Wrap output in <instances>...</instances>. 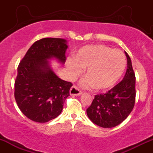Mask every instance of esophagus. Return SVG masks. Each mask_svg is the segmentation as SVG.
I'll use <instances>...</instances> for the list:
<instances>
[{
    "instance_id": "34e87169",
    "label": "esophagus",
    "mask_w": 153,
    "mask_h": 153,
    "mask_svg": "<svg viewBox=\"0 0 153 153\" xmlns=\"http://www.w3.org/2000/svg\"><path fill=\"white\" fill-rule=\"evenodd\" d=\"M70 94H71V95H74V96H79V95L82 94V91L79 90L77 86L73 85L71 87V90H70Z\"/></svg>"
}]
</instances>
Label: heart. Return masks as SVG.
I'll use <instances>...</instances> for the list:
<instances>
[{
  "label": "heart",
  "instance_id": "b5f03b06",
  "mask_svg": "<svg viewBox=\"0 0 153 153\" xmlns=\"http://www.w3.org/2000/svg\"><path fill=\"white\" fill-rule=\"evenodd\" d=\"M72 78L86 69L84 87L106 91L119 81L126 68V58L122 52L103 45H86L78 51L73 59L67 62Z\"/></svg>",
  "mask_w": 153,
  "mask_h": 153
}]
</instances>
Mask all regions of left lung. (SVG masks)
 Listing matches in <instances>:
<instances>
[{"label": "left lung", "instance_id": "left-lung-1", "mask_svg": "<svg viewBox=\"0 0 153 153\" xmlns=\"http://www.w3.org/2000/svg\"><path fill=\"white\" fill-rule=\"evenodd\" d=\"M124 78L106 94L95 96L87 108L88 118L95 124L103 128H111L125 120L134 108L135 103V74L129 56Z\"/></svg>", "mask_w": 153, "mask_h": 153}]
</instances>
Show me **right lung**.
I'll list each match as a JSON object with an SVG mask.
<instances>
[{"instance_id":"right-lung-1","label":"right lung","mask_w":153,"mask_h":153,"mask_svg":"<svg viewBox=\"0 0 153 153\" xmlns=\"http://www.w3.org/2000/svg\"><path fill=\"white\" fill-rule=\"evenodd\" d=\"M66 40L43 38L31 45L18 66L14 96L21 111L36 122L45 123L60 114L73 83L60 79L47 59L66 60Z\"/></svg>"}]
</instances>
